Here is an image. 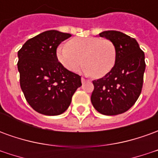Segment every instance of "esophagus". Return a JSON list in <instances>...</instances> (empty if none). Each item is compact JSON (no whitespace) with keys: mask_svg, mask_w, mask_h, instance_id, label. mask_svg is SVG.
<instances>
[{"mask_svg":"<svg viewBox=\"0 0 158 158\" xmlns=\"http://www.w3.org/2000/svg\"><path fill=\"white\" fill-rule=\"evenodd\" d=\"M86 79H85V78H81V82H82V84H84V83H85Z\"/></svg>","mask_w":158,"mask_h":158,"instance_id":"34e87169","label":"esophagus"}]
</instances>
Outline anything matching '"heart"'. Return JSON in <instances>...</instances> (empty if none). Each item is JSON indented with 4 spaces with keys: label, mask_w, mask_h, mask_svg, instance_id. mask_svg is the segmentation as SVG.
<instances>
[{
    "label": "heart",
    "mask_w": 158,
    "mask_h": 158,
    "mask_svg": "<svg viewBox=\"0 0 158 158\" xmlns=\"http://www.w3.org/2000/svg\"><path fill=\"white\" fill-rule=\"evenodd\" d=\"M56 55L60 63L70 72H77L83 62V73L95 78L109 73L117 59L113 42L98 37L73 38L67 45H58Z\"/></svg>",
    "instance_id": "1"
}]
</instances>
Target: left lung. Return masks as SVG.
Masks as SVG:
<instances>
[{
    "instance_id": "left-lung-1",
    "label": "left lung",
    "mask_w": 158,
    "mask_h": 158,
    "mask_svg": "<svg viewBox=\"0 0 158 158\" xmlns=\"http://www.w3.org/2000/svg\"><path fill=\"white\" fill-rule=\"evenodd\" d=\"M99 35L115 45L117 59L112 71L94 80L90 97L95 109L104 115H118L131 107L139 98L146 69L145 54L135 39L115 30Z\"/></svg>"
}]
</instances>
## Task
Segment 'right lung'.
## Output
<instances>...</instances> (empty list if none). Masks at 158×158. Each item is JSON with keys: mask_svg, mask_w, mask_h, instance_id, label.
<instances>
[{"mask_svg": "<svg viewBox=\"0 0 158 158\" xmlns=\"http://www.w3.org/2000/svg\"><path fill=\"white\" fill-rule=\"evenodd\" d=\"M70 34L48 30L24 43L18 52L20 86L26 101L37 113L62 114L69 108L73 95L82 85L81 77L58 62L56 50Z\"/></svg>", "mask_w": 158, "mask_h": 158, "instance_id": "right-lung-1", "label": "right lung"}]
</instances>
